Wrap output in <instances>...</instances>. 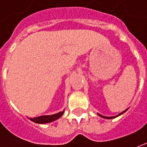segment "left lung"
Segmentation results:
<instances>
[{"label": "left lung", "mask_w": 147, "mask_h": 147, "mask_svg": "<svg viewBox=\"0 0 147 147\" xmlns=\"http://www.w3.org/2000/svg\"><path fill=\"white\" fill-rule=\"evenodd\" d=\"M126 110H124V111H123V112H122V113H121V114H119L118 115V116H119V115H120V114H123V113H124V112H125V111H126ZM99 115V116H100V117H102V118H107V119H111V118H116V117H118V116H115V117H104V116H102V115H101V114H98Z\"/></svg>", "instance_id": "1"}]
</instances>
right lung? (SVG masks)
<instances>
[{
  "label": "right lung",
  "instance_id": "add662e5",
  "mask_svg": "<svg viewBox=\"0 0 147 147\" xmlns=\"http://www.w3.org/2000/svg\"><path fill=\"white\" fill-rule=\"evenodd\" d=\"M64 114V110L61 112H59L57 114H53V115H43V116H40V117H37V118H30L31 121L36 122V123H40V124H43V123H49V122H53L57 119H58L62 116Z\"/></svg>",
  "mask_w": 147,
  "mask_h": 147
}]
</instances>
